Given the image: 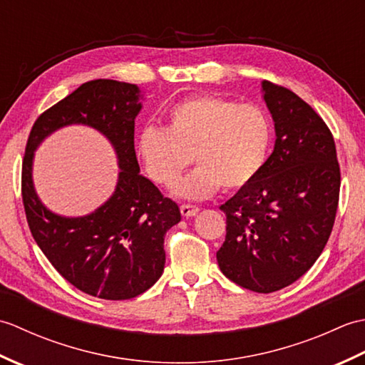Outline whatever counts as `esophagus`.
<instances>
[{
  "label": "esophagus",
  "mask_w": 365,
  "mask_h": 365,
  "mask_svg": "<svg viewBox=\"0 0 365 365\" xmlns=\"http://www.w3.org/2000/svg\"><path fill=\"white\" fill-rule=\"evenodd\" d=\"M200 208L197 205H191V204H183L180 205V212L183 216H187V218H191V216H196L199 213Z\"/></svg>",
  "instance_id": "34e87169"
}]
</instances>
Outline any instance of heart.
Listing matches in <instances>:
<instances>
[{"instance_id":"b5f03b06","label":"heart","mask_w":365,"mask_h":365,"mask_svg":"<svg viewBox=\"0 0 365 365\" xmlns=\"http://www.w3.org/2000/svg\"><path fill=\"white\" fill-rule=\"evenodd\" d=\"M273 123L254 103L221 96H196L175 103L166 127H144L136 138V155L147 175L161 188H173L190 155L198 168L175 187V195L205 199L221 187L240 191L265 168Z\"/></svg>"}]
</instances>
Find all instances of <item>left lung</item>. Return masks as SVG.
I'll list each match as a JSON object with an SVG mask.
<instances>
[{
  "label": "left lung",
  "instance_id": "8db88e82",
  "mask_svg": "<svg viewBox=\"0 0 365 365\" xmlns=\"http://www.w3.org/2000/svg\"><path fill=\"white\" fill-rule=\"evenodd\" d=\"M276 143L255 180L220 208L226 240L216 252L222 274L243 289L271 293L293 284L328 243L340 191L332 133L290 89L263 81Z\"/></svg>",
  "mask_w": 365,
  "mask_h": 365
}]
</instances>
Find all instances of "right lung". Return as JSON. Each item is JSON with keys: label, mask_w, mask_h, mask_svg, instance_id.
I'll return each instance as SVG.
<instances>
[{"label": "right lung", "mask_w": 365, "mask_h": 365, "mask_svg": "<svg viewBox=\"0 0 365 365\" xmlns=\"http://www.w3.org/2000/svg\"><path fill=\"white\" fill-rule=\"evenodd\" d=\"M136 84L92 80L43 111L34 122L21 165V197L37 246L76 289L102 299H130L158 281L165 269V235L180 210L139 174L135 119L141 111ZM83 123L113 144L121 168L113 196L80 219L51 214L32 185L34 150L61 126Z\"/></svg>", "instance_id": "1"}]
</instances>
